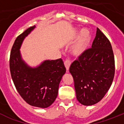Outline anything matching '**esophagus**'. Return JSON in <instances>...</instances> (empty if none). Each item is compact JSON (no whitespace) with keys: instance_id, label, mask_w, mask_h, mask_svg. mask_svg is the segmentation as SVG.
<instances>
[{"instance_id":"34e87169","label":"esophagus","mask_w":124,"mask_h":124,"mask_svg":"<svg viewBox=\"0 0 124 124\" xmlns=\"http://www.w3.org/2000/svg\"><path fill=\"white\" fill-rule=\"evenodd\" d=\"M64 66H65L66 69V71L67 72L69 71V69H70V65H71V61L69 60H66L64 61Z\"/></svg>"}]
</instances>
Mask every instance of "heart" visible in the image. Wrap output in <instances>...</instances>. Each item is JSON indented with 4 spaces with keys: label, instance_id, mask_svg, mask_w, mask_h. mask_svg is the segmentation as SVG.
Segmentation results:
<instances>
[{
    "label": "heart",
    "instance_id": "b5f03b06",
    "mask_svg": "<svg viewBox=\"0 0 124 124\" xmlns=\"http://www.w3.org/2000/svg\"><path fill=\"white\" fill-rule=\"evenodd\" d=\"M90 41L91 35L89 31L86 29L81 30L78 38L71 48V54L76 58L83 55L88 48Z\"/></svg>",
    "mask_w": 124,
    "mask_h": 124
}]
</instances>
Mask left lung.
<instances>
[{
	"instance_id": "obj_1",
	"label": "left lung",
	"mask_w": 124,
	"mask_h": 124,
	"mask_svg": "<svg viewBox=\"0 0 124 124\" xmlns=\"http://www.w3.org/2000/svg\"><path fill=\"white\" fill-rule=\"evenodd\" d=\"M70 72L81 104H95L108 91L114 77V56L109 39L98 28L92 48L71 64Z\"/></svg>"
}]
</instances>
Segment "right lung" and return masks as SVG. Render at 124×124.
Returning <instances> with one entry per match:
<instances>
[{
    "label": "right lung",
    "mask_w": 124,
    "mask_h": 124,
    "mask_svg": "<svg viewBox=\"0 0 124 124\" xmlns=\"http://www.w3.org/2000/svg\"><path fill=\"white\" fill-rule=\"evenodd\" d=\"M35 28V25L28 28L15 40L10 56V70L14 85L23 100L32 106L46 108L58 96L66 68L61 58L46 60L37 68L30 67L22 59V43Z\"/></svg>",
    "instance_id": "right-lung-1"
}]
</instances>
